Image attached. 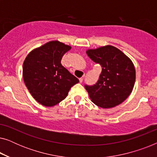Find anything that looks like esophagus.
Returning <instances> with one entry per match:
<instances>
[{
  "label": "esophagus",
  "mask_w": 157,
  "mask_h": 157,
  "mask_svg": "<svg viewBox=\"0 0 157 157\" xmlns=\"http://www.w3.org/2000/svg\"><path fill=\"white\" fill-rule=\"evenodd\" d=\"M83 78H84V77L82 76V77H81V78H79V82L82 83V82H83Z\"/></svg>",
  "instance_id": "34e87169"
}]
</instances>
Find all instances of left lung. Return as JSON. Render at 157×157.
<instances>
[{
  "label": "left lung",
  "instance_id": "obj_1",
  "mask_svg": "<svg viewBox=\"0 0 157 157\" xmlns=\"http://www.w3.org/2000/svg\"><path fill=\"white\" fill-rule=\"evenodd\" d=\"M86 53L102 68L97 83L93 86L85 85L91 101L104 109L121 104L132 93L136 80V71L132 60L110 45L89 49Z\"/></svg>",
  "mask_w": 157,
  "mask_h": 157
}]
</instances>
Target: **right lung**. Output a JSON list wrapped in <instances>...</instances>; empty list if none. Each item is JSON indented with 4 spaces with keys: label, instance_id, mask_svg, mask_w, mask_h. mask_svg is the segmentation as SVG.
I'll return each instance as SVG.
<instances>
[{
    "label": "right lung",
    "instance_id": "right-lung-1",
    "mask_svg": "<svg viewBox=\"0 0 157 157\" xmlns=\"http://www.w3.org/2000/svg\"><path fill=\"white\" fill-rule=\"evenodd\" d=\"M71 47L52 40L31 51L23 65V78L32 96L45 106H53L67 96L78 79L61 65Z\"/></svg>",
    "mask_w": 157,
    "mask_h": 157
}]
</instances>
